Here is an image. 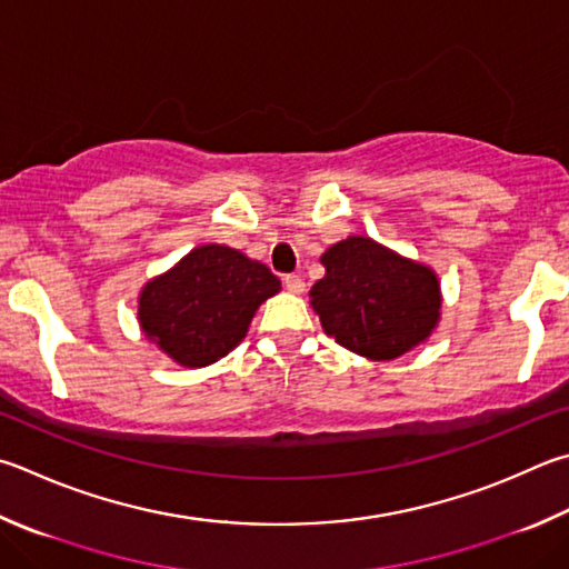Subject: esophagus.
Segmentation results:
<instances>
[{
  "instance_id": "34e87169",
  "label": "esophagus",
  "mask_w": 569,
  "mask_h": 569,
  "mask_svg": "<svg viewBox=\"0 0 569 569\" xmlns=\"http://www.w3.org/2000/svg\"><path fill=\"white\" fill-rule=\"evenodd\" d=\"M283 286H286L288 291H291V293H303V288H306L303 278H301V276H296V273H288V276H283Z\"/></svg>"
}]
</instances>
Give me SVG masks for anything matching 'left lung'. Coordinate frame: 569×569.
Here are the masks:
<instances>
[{
    "mask_svg": "<svg viewBox=\"0 0 569 569\" xmlns=\"http://www.w3.org/2000/svg\"><path fill=\"white\" fill-rule=\"evenodd\" d=\"M326 276L311 288L323 330L348 350L392 360L422 343L440 316L438 278L366 236L320 256Z\"/></svg>",
    "mask_w": 569,
    "mask_h": 569,
    "instance_id": "obj_1",
    "label": "left lung"
}]
</instances>
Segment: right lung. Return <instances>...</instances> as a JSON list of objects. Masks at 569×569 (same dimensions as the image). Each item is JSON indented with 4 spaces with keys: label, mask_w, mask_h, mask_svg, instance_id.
Returning <instances> with one entry per match:
<instances>
[{
    "label": "right lung",
    "mask_w": 569,
    "mask_h": 569,
    "mask_svg": "<svg viewBox=\"0 0 569 569\" xmlns=\"http://www.w3.org/2000/svg\"><path fill=\"white\" fill-rule=\"evenodd\" d=\"M278 291L263 263L229 246H199L143 288L139 320L163 353L201 368L239 346L256 308Z\"/></svg>",
    "instance_id": "right-lung-1"
}]
</instances>
